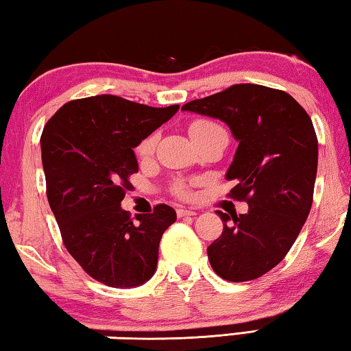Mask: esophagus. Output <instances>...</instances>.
I'll use <instances>...</instances> for the list:
<instances>
[{"mask_svg":"<svg viewBox=\"0 0 351 351\" xmlns=\"http://www.w3.org/2000/svg\"><path fill=\"white\" fill-rule=\"evenodd\" d=\"M176 214H178V217H193L195 216V213L191 211V209H178Z\"/></svg>","mask_w":351,"mask_h":351,"instance_id":"esophagus-1","label":"esophagus"}]
</instances>
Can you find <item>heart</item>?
<instances>
[{
	"label": "heart",
	"mask_w": 351,
	"mask_h": 351,
	"mask_svg": "<svg viewBox=\"0 0 351 351\" xmlns=\"http://www.w3.org/2000/svg\"><path fill=\"white\" fill-rule=\"evenodd\" d=\"M216 132H226V130H223L221 125L216 124L214 121H209V119H197V121H192L189 124L191 138L203 137V135L216 134ZM154 148H156V135H149V137H146L138 146L140 158H149V156L154 153ZM176 191L180 195H186L184 186H178Z\"/></svg>",
	"instance_id": "heart-1"
}]
</instances>
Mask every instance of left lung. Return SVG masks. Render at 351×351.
<instances>
[{
  "mask_svg": "<svg viewBox=\"0 0 351 351\" xmlns=\"http://www.w3.org/2000/svg\"><path fill=\"white\" fill-rule=\"evenodd\" d=\"M181 110L221 119L238 142L226 178L245 214H226L208 247L214 273L230 282L257 279L279 265L311 213L318 142L306 110L289 93L243 83L187 102Z\"/></svg>",
  "mask_w": 351,
  "mask_h": 351,
  "instance_id": "left-lung-1",
  "label": "left lung"
}]
</instances>
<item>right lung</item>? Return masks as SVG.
Segmentation results:
<instances>
[{"label": "right lung", "mask_w": 351, "mask_h": 351, "mask_svg": "<svg viewBox=\"0 0 351 351\" xmlns=\"http://www.w3.org/2000/svg\"><path fill=\"white\" fill-rule=\"evenodd\" d=\"M180 106L148 107L102 94L62 106L40 137L47 198L78 265L114 289L143 285L158 268L162 234L176 211L158 205L132 221L121 202L138 171L134 148Z\"/></svg>", "instance_id": "right-lung-1"}]
</instances>
